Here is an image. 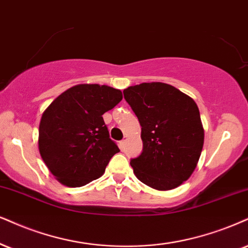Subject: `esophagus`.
<instances>
[{
    "instance_id": "34e87169",
    "label": "esophagus",
    "mask_w": 248,
    "mask_h": 248,
    "mask_svg": "<svg viewBox=\"0 0 248 248\" xmlns=\"http://www.w3.org/2000/svg\"><path fill=\"white\" fill-rule=\"evenodd\" d=\"M126 140H127V136H125V137H124V139L122 140L121 142H119V146H121V148H122V149L124 148V145H125V142H126Z\"/></svg>"
}]
</instances>
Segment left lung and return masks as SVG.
Instances as JSON below:
<instances>
[{
    "label": "left lung",
    "mask_w": 248,
    "mask_h": 248,
    "mask_svg": "<svg viewBox=\"0 0 248 248\" xmlns=\"http://www.w3.org/2000/svg\"><path fill=\"white\" fill-rule=\"evenodd\" d=\"M141 125L143 149L130 162L140 182L157 191L178 187L197 168L204 131L194 100L164 82L123 91Z\"/></svg>",
    "instance_id": "left-lung-1"
}]
</instances>
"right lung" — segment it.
Masks as SVG:
<instances>
[{
    "mask_svg": "<svg viewBox=\"0 0 248 248\" xmlns=\"http://www.w3.org/2000/svg\"><path fill=\"white\" fill-rule=\"evenodd\" d=\"M123 99L107 85H76L55 99L41 116L39 152L61 184L80 187L100 178L119 152L102 115Z\"/></svg>",
    "mask_w": 248,
    "mask_h": 248,
    "instance_id": "right-lung-1",
    "label": "right lung"
}]
</instances>
